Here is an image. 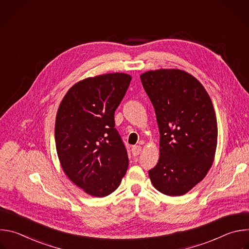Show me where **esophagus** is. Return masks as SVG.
Here are the masks:
<instances>
[{
	"mask_svg": "<svg viewBox=\"0 0 249 249\" xmlns=\"http://www.w3.org/2000/svg\"><path fill=\"white\" fill-rule=\"evenodd\" d=\"M141 151H142V147L141 146H133L132 147V154L135 157H137L141 153Z\"/></svg>",
	"mask_w": 249,
	"mask_h": 249,
	"instance_id": "obj_1",
	"label": "esophagus"
}]
</instances>
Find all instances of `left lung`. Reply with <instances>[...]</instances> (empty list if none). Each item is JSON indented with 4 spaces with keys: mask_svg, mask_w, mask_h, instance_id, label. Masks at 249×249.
Returning a JSON list of instances; mask_svg holds the SVG:
<instances>
[{
    "mask_svg": "<svg viewBox=\"0 0 249 249\" xmlns=\"http://www.w3.org/2000/svg\"><path fill=\"white\" fill-rule=\"evenodd\" d=\"M160 130V159L149 170L162 194L181 196L206 176L215 158L218 124L201 83L181 70L161 69L141 75Z\"/></svg>",
    "mask_w": 249,
    "mask_h": 249,
    "instance_id": "obj_1",
    "label": "left lung"
}]
</instances>
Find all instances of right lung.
I'll return each instance as SVG.
<instances>
[{
	"instance_id": "add662e5",
	"label": "right lung",
	"mask_w": 249,
	"mask_h": 249,
	"mask_svg": "<svg viewBox=\"0 0 249 249\" xmlns=\"http://www.w3.org/2000/svg\"><path fill=\"white\" fill-rule=\"evenodd\" d=\"M123 73L83 80L60 103L55 123L58 158L66 175L91 196L105 197L120 185L128 168L114 112L131 82Z\"/></svg>"
}]
</instances>
